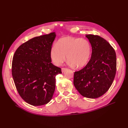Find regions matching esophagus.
I'll list each match as a JSON object with an SVG mask.
<instances>
[{"label": "esophagus", "mask_w": 128, "mask_h": 128, "mask_svg": "<svg viewBox=\"0 0 128 128\" xmlns=\"http://www.w3.org/2000/svg\"><path fill=\"white\" fill-rule=\"evenodd\" d=\"M66 69H67V68H61V71H62V72H64L66 70Z\"/></svg>", "instance_id": "obj_1"}]
</instances>
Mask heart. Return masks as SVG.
I'll return each mask as SVG.
<instances>
[{"mask_svg":"<svg viewBox=\"0 0 128 128\" xmlns=\"http://www.w3.org/2000/svg\"><path fill=\"white\" fill-rule=\"evenodd\" d=\"M91 46L88 40L70 36L62 37L50 51V58L53 64L60 66L66 60L68 64L76 68L86 66L91 54Z\"/></svg>","mask_w":128,"mask_h":128,"instance_id":"heart-1","label":"heart"}]
</instances>
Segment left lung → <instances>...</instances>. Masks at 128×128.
<instances>
[{
  "label": "left lung",
  "mask_w": 128,
  "mask_h": 128,
  "mask_svg": "<svg viewBox=\"0 0 128 128\" xmlns=\"http://www.w3.org/2000/svg\"><path fill=\"white\" fill-rule=\"evenodd\" d=\"M92 46L90 61L74 72V85L84 97L97 98L108 90L116 71V56L113 48L98 35L86 34Z\"/></svg>",
  "instance_id": "1"
}]
</instances>
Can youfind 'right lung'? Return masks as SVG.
<instances>
[{"label": "right lung", "mask_w": 128, "mask_h": 128, "mask_svg": "<svg viewBox=\"0 0 128 128\" xmlns=\"http://www.w3.org/2000/svg\"><path fill=\"white\" fill-rule=\"evenodd\" d=\"M55 32L32 38L15 51L12 74L21 97L33 106H42L52 99L56 76L61 69L51 63L50 51Z\"/></svg>", "instance_id": "1"}]
</instances>
